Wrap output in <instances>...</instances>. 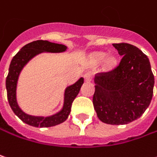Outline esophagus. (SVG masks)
Here are the masks:
<instances>
[{
    "label": "esophagus",
    "mask_w": 157,
    "mask_h": 157,
    "mask_svg": "<svg viewBox=\"0 0 157 157\" xmlns=\"http://www.w3.org/2000/svg\"><path fill=\"white\" fill-rule=\"evenodd\" d=\"M84 78H85V81H86V82H89V81H91V79H92V75H91V73L90 72H86L84 75Z\"/></svg>",
    "instance_id": "1"
}]
</instances>
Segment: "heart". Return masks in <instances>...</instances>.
<instances>
[{"label": "heart", "instance_id": "obj_1", "mask_svg": "<svg viewBox=\"0 0 157 157\" xmlns=\"http://www.w3.org/2000/svg\"><path fill=\"white\" fill-rule=\"evenodd\" d=\"M106 53L105 52H95L93 54V60L96 63H100V62H103L104 59L106 58ZM116 64H117V59H116V57L114 55H110V56H108L107 59L105 60V67L106 69H108V70L113 69L116 66Z\"/></svg>", "mask_w": 157, "mask_h": 157}]
</instances>
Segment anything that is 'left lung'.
<instances>
[{"instance_id":"1","label":"left lung","mask_w":157,"mask_h":157,"mask_svg":"<svg viewBox=\"0 0 157 157\" xmlns=\"http://www.w3.org/2000/svg\"><path fill=\"white\" fill-rule=\"evenodd\" d=\"M121 56L113 71L98 73L94 78L93 104L99 120L123 125L140 118L149 106L155 78L147 56L129 44H113Z\"/></svg>"}]
</instances>
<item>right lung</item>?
I'll return each mask as SVG.
<instances>
[{"mask_svg":"<svg viewBox=\"0 0 157 157\" xmlns=\"http://www.w3.org/2000/svg\"><path fill=\"white\" fill-rule=\"evenodd\" d=\"M68 49L64 44L51 43L49 41L37 40L29 43L23 46L13 57L10 64L9 73L6 78V89L9 104L13 113L23 122L30 126L37 128H47L58 125L65 121L71 113L73 100L79 93L81 86L84 83V78H80L74 84L68 86L63 94V105L56 113L49 116H35L26 113L18 105L17 101V86L19 75L24 67L34 57L43 52H63Z\"/></svg>","mask_w":157,"mask_h":157,"instance_id":"add662e5","label":"right lung"}]
</instances>
